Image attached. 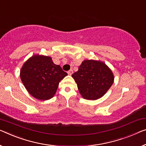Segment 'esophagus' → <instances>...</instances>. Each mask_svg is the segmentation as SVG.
Returning a JSON list of instances; mask_svg holds the SVG:
<instances>
[{
  "label": "esophagus",
  "mask_w": 146,
  "mask_h": 146,
  "mask_svg": "<svg viewBox=\"0 0 146 146\" xmlns=\"http://www.w3.org/2000/svg\"><path fill=\"white\" fill-rule=\"evenodd\" d=\"M72 74H73V70H70L68 71V75L71 76Z\"/></svg>",
  "instance_id": "esophagus-1"
}]
</instances>
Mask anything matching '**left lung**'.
Listing matches in <instances>:
<instances>
[{
	"label": "left lung",
	"instance_id": "left-lung-1",
	"mask_svg": "<svg viewBox=\"0 0 146 146\" xmlns=\"http://www.w3.org/2000/svg\"><path fill=\"white\" fill-rule=\"evenodd\" d=\"M72 78L85 99L96 100L104 95L113 83V75L104 62L86 60Z\"/></svg>",
	"mask_w": 146,
	"mask_h": 146
}]
</instances>
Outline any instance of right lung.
Segmentation results:
<instances>
[{
    "label": "right lung",
    "instance_id": "right-lung-1",
    "mask_svg": "<svg viewBox=\"0 0 146 146\" xmlns=\"http://www.w3.org/2000/svg\"><path fill=\"white\" fill-rule=\"evenodd\" d=\"M68 75L50 57L34 55L25 62L20 77L27 90L35 98L46 100L53 97L60 80Z\"/></svg>",
    "mask_w": 146,
    "mask_h": 146
}]
</instances>
